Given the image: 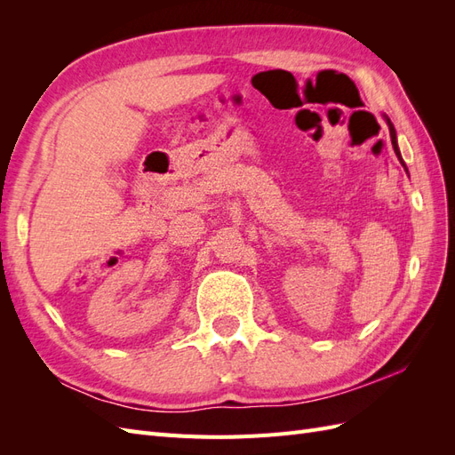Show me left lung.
Returning a JSON list of instances; mask_svg holds the SVG:
<instances>
[{
    "label": "left lung",
    "mask_w": 455,
    "mask_h": 455,
    "mask_svg": "<svg viewBox=\"0 0 455 455\" xmlns=\"http://www.w3.org/2000/svg\"><path fill=\"white\" fill-rule=\"evenodd\" d=\"M383 119H385V123H387V127H389V134H391V142H393V149H395V154H396L398 161H401L403 167L406 169V164H404V161H403V156H401V149H398V144H396V131H395V127H393V123H391V119H389L387 116H383ZM406 172H408V169H406Z\"/></svg>",
    "instance_id": "8db88e82"
}]
</instances>
